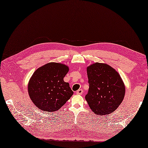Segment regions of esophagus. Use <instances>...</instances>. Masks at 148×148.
Returning <instances> with one entry per match:
<instances>
[{
	"mask_svg": "<svg viewBox=\"0 0 148 148\" xmlns=\"http://www.w3.org/2000/svg\"><path fill=\"white\" fill-rule=\"evenodd\" d=\"M83 92V89H78V90L77 92H76V93H77V95H82Z\"/></svg>",
	"mask_w": 148,
	"mask_h": 148,
	"instance_id": "34e87169",
	"label": "esophagus"
}]
</instances>
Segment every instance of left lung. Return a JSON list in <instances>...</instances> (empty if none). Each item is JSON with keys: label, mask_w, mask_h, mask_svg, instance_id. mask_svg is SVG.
Segmentation results:
<instances>
[{"label": "left lung", "mask_w": 148, "mask_h": 148, "mask_svg": "<svg viewBox=\"0 0 148 148\" xmlns=\"http://www.w3.org/2000/svg\"><path fill=\"white\" fill-rule=\"evenodd\" d=\"M89 90L85 99L94 113H112L123 100L125 84L120 75L109 65L93 64L87 67Z\"/></svg>", "instance_id": "obj_1"}]
</instances>
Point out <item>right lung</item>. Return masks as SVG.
<instances>
[{"instance_id":"right-lung-1","label":"right lung","mask_w":148,"mask_h":148,"mask_svg":"<svg viewBox=\"0 0 148 148\" xmlns=\"http://www.w3.org/2000/svg\"><path fill=\"white\" fill-rule=\"evenodd\" d=\"M69 66L50 62L36 70L28 83V94L34 104L43 112L59 110L73 92L64 78L69 72Z\"/></svg>"}]
</instances>
